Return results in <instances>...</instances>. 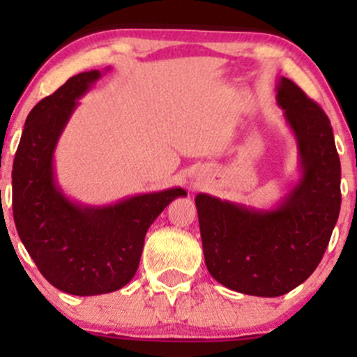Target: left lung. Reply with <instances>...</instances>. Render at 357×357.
<instances>
[{
    "label": "left lung",
    "mask_w": 357,
    "mask_h": 357,
    "mask_svg": "<svg viewBox=\"0 0 357 357\" xmlns=\"http://www.w3.org/2000/svg\"><path fill=\"white\" fill-rule=\"evenodd\" d=\"M277 104L297 142L298 178L272 208L195 198L204 264L235 292L278 297L312 275L341 210V161L324 110L292 80L275 84Z\"/></svg>",
    "instance_id": "1"
}]
</instances>
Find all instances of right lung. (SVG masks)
Returning <instances> with one entry per match:
<instances>
[{"label":"right lung","mask_w":357,"mask_h":357,"mask_svg":"<svg viewBox=\"0 0 357 357\" xmlns=\"http://www.w3.org/2000/svg\"><path fill=\"white\" fill-rule=\"evenodd\" d=\"M105 72L70 77L28 114L13 162V216L20 240L42 275L72 296L122 289L139 267L146 233L183 188L85 204L56 181L55 149L80 97Z\"/></svg>","instance_id":"add662e5"}]
</instances>
